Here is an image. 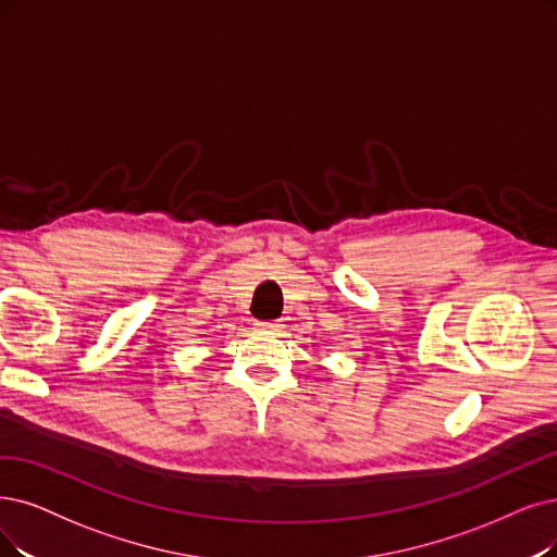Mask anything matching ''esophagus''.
I'll return each instance as SVG.
<instances>
[{
    "label": "esophagus",
    "instance_id": "esophagus-1",
    "mask_svg": "<svg viewBox=\"0 0 557 557\" xmlns=\"http://www.w3.org/2000/svg\"><path fill=\"white\" fill-rule=\"evenodd\" d=\"M256 329L260 333H276L281 329V324L278 322H256Z\"/></svg>",
    "mask_w": 557,
    "mask_h": 557
}]
</instances>
